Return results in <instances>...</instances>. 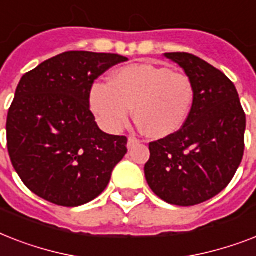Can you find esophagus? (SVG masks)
I'll return each mask as SVG.
<instances>
[{
  "mask_svg": "<svg viewBox=\"0 0 256 256\" xmlns=\"http://www.w3.org/2000/svg\"><path fill=\"white\" fill-rule=\"evenodd\" d=\"M140 144V140H136V136H128V148L130 150V148H132L136 144Z\"/></svg>",
  "mask_w": 256,
  "mask_h": 256,
  "instance_id": "esophagus-1",
  "label": "esophagus"
}]
</instances>
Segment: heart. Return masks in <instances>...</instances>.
Here are the masks:
<instances>
[{
    "instance_id": "b5f03b06",
    "label": "heart",
    "mask_w": 256,
    "mask_h": 256,
    "mask_svg": "<svg viewBox=\"0 0 256 256\" xmlns=\"http://www.w3.org/2000/svg\"><path fill=\"white\" fill-rule=\"evenodd\" d=\"M194 100V86L186 74L152 64H134L114 70L110 84L96 82L88 104L100 124L120 132L134 108L146 134L164 138L182 128Z\"/></svg>"
}]
</instances>
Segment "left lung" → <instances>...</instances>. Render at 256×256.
<instances>
[{"instance_id": "8db88e82", "label": "left lung", "mask_w": 256, "mask_h": 256, "mask_svg": "<svg viewBox=\"0 0 256 256\" xmlns=\"http://www.w3.org/2000/svg\"><path fill=\"white\" fill-rule=\"evenodd\" d=\"M194 86L190 114L179 132L152 142L144 176L152 192L175 206L214 198L238 170L244 152L246 116L234 84L188 53H164Z\"/></svg>"}]
</instances>
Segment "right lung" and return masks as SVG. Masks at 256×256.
I'll use <instances>...</instances> for the list:
<instances>
[{
	"mask_svg": "<svg viewBox=\"0 0 256 256\" xmlns=\"http://www.w3.org/2000/svg\"><path fill=\"white\" fill-rule=\"evenodd\" d=\"M124 61L120 54L65 52L21 78L8 112V150L14 170L40 198L77 207L108 184L128 138L98 128L88 94L96 78Z\"/></svg>",
	"mask_w": 256,
	"mask_h": 256,
	"instance_id": "obj_1",
	"label": "right lung"
}]
</instances>
